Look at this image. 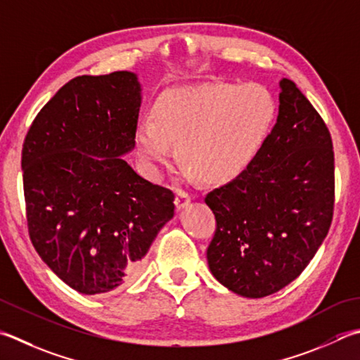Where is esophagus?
<instances>
[{
	"mask_svg": "<svg viewBox=\"0 0 360 360\" xmlns=\"http://www.w3.org/2000/svg\"><path fill=\"white\" fill-rule=\"evenodd\" d=\"M190 202V195L184 190H178L176 192V198H174V206L176 209H184L186 206H188Z\"/></svg>",
	"mask_w": 360,
	"mask_h": 360,
	"instance_id": "obj_1",
	"label": "esophagus"
}]
</instances>
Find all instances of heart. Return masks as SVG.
I'll return each mask as SVG.
<instances>
[{
    "label": "heart",
    "mask_w": 360,
    "mask_h": 360,
    "mask_svg": "<svg viewBox=\"0 0 360 360\" xmlns=\"http://www.w3.org/2000/svg\"><path fill=\"white\" fill-rule=\"evenodd\" d=\"M278 103L260 84H214L173 89L153 105L151 120L136 126L137 153L151 174L178 159L207 184H223L245 172L270 137Z\"/></svg>",
    "instance_id": "1"
}]
</instances>
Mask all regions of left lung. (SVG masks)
Returning a JSON list of instances; mask_svg holds the SVG:
<instances>
[{"instance_id":"1","label":"left lung","mask_w":360,"mask_h":360,"mask_svg":"<svg viewBox=\"0 0 360 360\" xmlns=\"http://www.w3.org/2000/svg\"><path fill=\"white\" fill-rule=\"evenodd\" d=\"M334 181L326 123L295 82L283 79L278 122L262 150L204 200L217 220L207 246L217 281L262 298L297 279L330 228Z\"/></svg>"}]
</instances>
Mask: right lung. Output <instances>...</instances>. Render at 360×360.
<instances>
[{
	"label": "right lung",
	"mask_w": 360,
	"mask_h": 360,
	"mask_svg": "<svg viewBox=\"0 0 360 360\" xmlns=\"http://www.w3.org/2000/svg\"><path fill=\"white\" fill-rule=\"evenodd\" d=\"M140 84L131 72L77 76L40 109L21 150L26 221L41 260L84 295L132 283L174 193L123 160L136 140Z\"/></svg>",
	"instance_id": "obj_1"
}]
</instances>
